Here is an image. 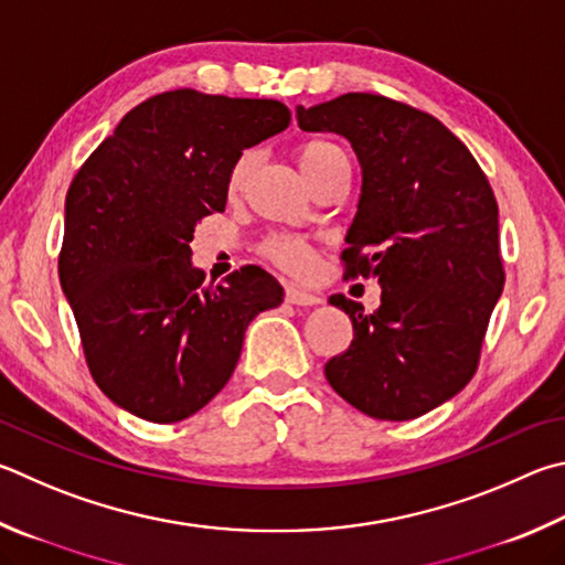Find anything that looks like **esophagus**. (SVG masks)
I'll use <instances>...</instances> for the list:
<instances>
[{
    "mask_svg": "<svg viewBox=\"0 0 565 565\" xmlns=\"http://www.w3.org/2000/svg\"><path fill=\"white\" fill-rule=\"evenodd\" d=\"M284 294H286V301L294 303V306H318L323 301L321 296L303 291V289H299V286H286Z\"/></svg>",
    "mask_w": 565,
    "mask_h": 565,
    "instance_id": "obj_1",
    "label": "esophagus"
}]
</instances>
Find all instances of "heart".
<instances>
[{
	"label": "heart",
	"mask_w": 565,
	"mask_h": 565,
	"mask_svg": "<svg viewBox=\"0 0 565 565\" xmlns=\"http://www.w3.org/2000/svg\"><path fill=\"white\" fill-rule=\"evenodd\" d=\"M254 162L256 156L252 150H244L242 156L232 162L227 175L230 194H239L244 190V184L249 182V175L254 170ZM296 162H299L303 178L309 180V184H313L316 180H321L328 170H333L338 162H348V158L335 142L311 138L296 148ZM262 254L276 266H281L284 271L291 274H306L316 259V249L311 244L301 237H294V234H276V237H269L262 244Z\"/></svg>",
	"instance_id": "b5f03b06"
}]
</instances>
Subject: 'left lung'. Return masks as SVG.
<instances>
[{
    "label": "left lung",
    "instance_id": "obj_1",
    "mask_svg": "<svg viewBox=\"0 0 565 565\" xmlns=\"http://www.w3.org/2000/svg\"><path fill=\"white\" fill-rule=\"evenodd\" d=\"M296 118L351 140L363 184L341 259L345 276L383 286L371 316L343 294L328 299L353 321L328 383L375 419L425 415L477 373L504 289L494 190L452 130L399 100L345 94Z\"/></svg>",
    "mask_w": 565,
    "mask_h": 565
}]
</instances>
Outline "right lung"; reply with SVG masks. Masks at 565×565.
Listing matches in <instances>:
<instances>
[{"mask_svg":"<svg viewBox=\"0 0 565 565\" xmlns=\"http://www.w3.org/2000/svg\"><path fill=\"white\" fill-rule=\"evenodd\" d=\"M289 122L279 100L166 90L128 110L71 182L61 289L96 385L136 417L170 425L202 409L237 367L252 318L284 301L254 264L204 286L190 242L224 212L242 150Z\"/></svg>","mask_w":565,"mask_h":565,"instance_id":"right-lung-1","label":"right lung"}]
</instances>
